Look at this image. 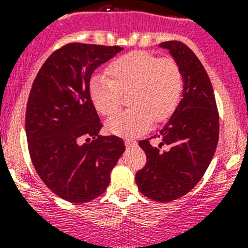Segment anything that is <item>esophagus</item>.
<instances>
[{
  "label": "esophagus",
  "instance_id": "34e87169",
  "mask_svg": "<svg viewBox=\"0 0 248 248\" xmlns=\"http://www.w3.org/2000/svg\"><path fill=\"white\" fill-rule=\"evenodd\" d=\"M135 144H137V141H135V140H131V139H126L125 140V145L126 146H133V145H135Z\"/></svg>",
  "mask_w": 248,
  "mask_h": 248
}]
</instances>
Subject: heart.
<instances>
[{
	"instance_id": "heart-1",
	"label": "heart",
	"mask_w": 248,
	"mask_h": 248,
	"mask_svg": "<svg viewBox=\"0 0 248 248\" xmlns=\"http://www.w3.org/2000/svg\"><path fill=\"white\" fill-rule=\"evenodd\" d=\"M108 77H94L89 95L94 108L111 117L128 94L129 110L114 115L107 128L120 137L141 134L153 120L164 122L177 108L184 92V76L179 63L170 57L157 58L145 50H134L115 59L107 68Z\"/></svg>"
}]
</instances>
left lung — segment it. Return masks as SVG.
Here are the masks:
<instances>
[{"mask_svg": "<svg viewBox=\"0 0 248 248\" xmlns=\"http://www.w3.org/2000/svg\"><path fill=\"white\" fill-rule=\"evenodd\" d=\"M170 50L184 76L183 99L170 120L155 137L140 140L146 164L135 175L139 191L159 202H169L186 195L201 180L209 168L218 141V110L214 89L205 68L186 45L179 41L160 43ZM166 145L168 151H161Z\"/></svg>", "mask_w": 248, "mask_h": 248, "instance_id": "1", "label": "left lung"}]
</instances>
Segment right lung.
I'll list each match as a JSON object with an SVG mask.
<instances>
[{
    "label": "right lung",
    "instance_id": "add662e5",
    "mask_svg": "<svg viewBox=\"0 0 248 248\" xmlns=\"http://www.w3.org/2000/svg\"><path fill=\"white\" fill-rule=\"evenodd\" d=\"M120 50L68 43L48 57L31 88L26 109L31 160L48 189L69 202L102 195L125 150L119 137L99 135L103 124L89 95L93 72Z\"/></svg>",
    "mask_w": 248,
    "mask_h": 248
}]
</instances>
